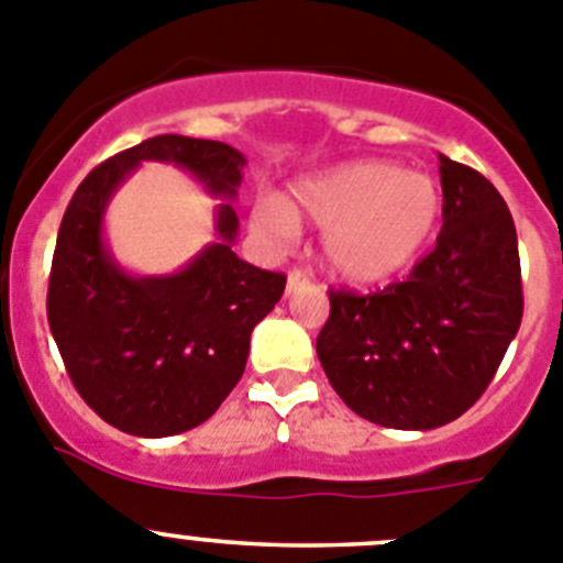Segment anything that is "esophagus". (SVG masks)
Segmentation results:
<instances>
[{"instance_id": "34e87169", "label": "esophagus", "mask_w": 563, "mask_h": 563, "mask_svg": "<svg viewBox=\"0 0 563 563\" xmlns=\"http://www.w3.org/2000/svg\"><path fill=\"white\" fill-rule=\"evenodd\" d=\"M308 272H302V269H291L288 272V280H286V291L291 294V291H297V288H306L308 286Z\"/></svg>"}]
</instances>
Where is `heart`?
I'll return each mask as SVG.
<instances>
[{"mask_svg": "<svg viewBox=\"0 0 563 563\" xmlns=\"http://www.w3.org/2000/svg\"><path fill=\"white\" fill-rule=\"evenodd\" d=\"M443 196L432 176L393 162L362 159L291 185L286 199H266L252 221L266 235H297V219L322 232V255L347 283H382L415 266L432 241Z\"/></svg>", "mask_w": 563, "mask_h": 563, "instance_id": "1", "label": "heart"}]
</instances>
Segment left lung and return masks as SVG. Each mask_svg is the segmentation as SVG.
I'll return each mask as SVG.
<instances>
[{
	"instance_id": "left-lung-1",
	"label": "left lung",
	"mask_w": 563,
	"mask_h": 563,
	"mask_svg": "<svg viewBox=\"0 0 563 563\" xmlns=\"http://www.w3.org/2000/svg\"><path fill=\"white\" fill-rule=\"evenodd\" d=\"M443 230L404 283L328 291L317 336L328 382L378 427L438 429L488 389L521 325L519 241L494 185L440 154Z\"/></svg>"
}]
</instances>
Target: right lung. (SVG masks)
<instances>
[{"label":"right lung","mask_w":563,"mask_h":563,"mask_svg":"<svg viewBox=\"0 0 563 563\" xmlns=\"http://www.w3.org/2000/svg\"><path fill=\"white\" fill-rule=\"evenodd\" d=\"M145 159L190 170L235 199L244 154L216 140L159 134L100 162L60 221L47 319L75 389L120 432L168 438L199 427L244 376L252 328L275 308L286 275L232 252L238 216L219 205V244L168 277H131L103 244V212Z\"/></svg>","instance_id":"add662e5"}]
</instances>
